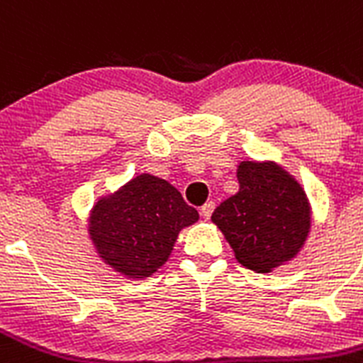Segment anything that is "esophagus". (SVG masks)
I'll list each match as a JSON object with an SVG mask.
<instances>
[{
  "mask_svg": "<svg viewBox=\"0 0 363 363\" xmlns=\"http://www.w3.org/2000/svg\"><path fill=\"white\" fill-rule=\"evenodd\" d=\"M214 207H216L214 201H207V203H205L203 207L199 208V214H201V218H203V219L211 218L212 212H214Z\"/></svg>",
  "mask_w": 363,
  "mask_h": 363,
  "instance_id": "esophagus-1",
  "label": "esophagus"
}]
</instances>
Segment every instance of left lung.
I'll return each instance as SVG.
<instances>
[{"label": "left lung", "mask_w": 363, "mask_h": 363, "mask_svg": "<svg viewBox=\"0 0 363 363\" xmlns=\"http://www.w3.org/2000/svg\"><path fill=\"white\" fill-rule=\"evenodd\" d=\"M238 194L212 214L235 259L268 274L291 261L311 228V207L297 179L275 162H241Z\"/></svg>", "instance_id": "8db88e82"}]
</instances>
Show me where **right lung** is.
<instances>
[{
    "label": "right lung",
    "instance_id": "right-lung-1",
    "mask_svg": "<svg viewBox=\"0 0 363 363\" xmlns=\"http://www.w3.org/2000/svg\"><path fill=\"white\" fill-rule=\"evenodd\" d=\"M199 219L169 182L138 174L93 205L88 234L99 257L129 279H144L164 266L182 228Z\"/></svg>",
    "mask_w": 363,
    "mask_h": 363
}]
</instances>
